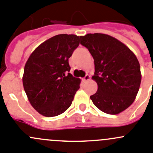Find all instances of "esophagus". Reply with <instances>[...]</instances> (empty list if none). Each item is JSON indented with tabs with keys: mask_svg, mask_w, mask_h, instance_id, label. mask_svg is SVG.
<instances>
[{
	"mask_svg": "<svg viewBox=\"0 0 153 153\" xmlns=\"http://www.w3.org/2000/svg\"><path fill=\"white\" fill-rule=\"evenodd\" d=\"M90 79V76L89 75H86L85 76H84V78H83V81H89V80Z\"/></svg>",
	"mask_w": 153,
	"mask_h": 153,
	"instance_id": "esophagus-1",
	"label": "esophagus"
}]
</instances>
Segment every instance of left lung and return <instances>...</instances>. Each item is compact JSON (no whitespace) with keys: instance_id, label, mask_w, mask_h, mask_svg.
Here are the masks:
<instances>
[{"instance_id":"obj_1","label":"left lung","mask_w":153,"mask_h":153,"mask_svg":"<svg viewBox=\"0 0 153 153\" xmlns=\"http://www.w3.org/2000/svg\"><path fill=\"white\" fill-rule=\"evenodd\" d=\"M94 59L92 77L98 90L90 96L95 106L108 114H117L135 99L141 81L140 63L134 53L109 35L88 33L80 36Z\"/></svg>"}]
</instances>
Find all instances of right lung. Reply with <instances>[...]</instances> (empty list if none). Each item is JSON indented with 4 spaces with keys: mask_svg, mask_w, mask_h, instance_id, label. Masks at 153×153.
<instances>
[{
    "mask_svg": "<svg viewBox=\"0 0 153 153\" xmlns=\"http://www.w3.org/2000/svg\"><path fill=\"white\" fill-rule=\"evenodd\" d=\"M79 43L74 34L54 36L37 47L25 64L24 89L31 105L43 116L60 115L72 105L81 80L69 73V58Z\"/></svg>",
    "mask_w": 153,
    "mask_h": 153,
    "instance_id": "obj_1",
    "label": "right lung"
}]
</instances>
